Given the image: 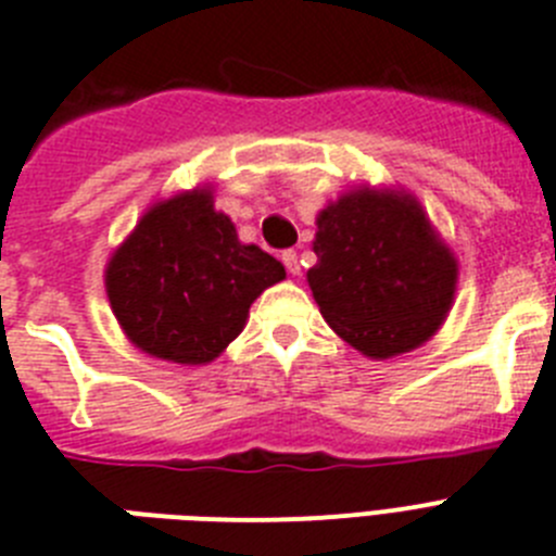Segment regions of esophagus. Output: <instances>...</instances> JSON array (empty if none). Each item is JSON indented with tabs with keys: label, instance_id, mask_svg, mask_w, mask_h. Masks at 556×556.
Wrapping results in <instances>:
<instances>
[{
	"label": "esophagus",
	"instance_id": "obj_1",
	"mask_svg": "<svg viewBox=\"0 0 556 556\" xmlns=\"http://www.w3.org/2000/svg\"><path fill=\"white\" fill-rule=\"evenodd\" d=\"M281 262H283V267H287L292 275L301 273V262H298V253H294V250H283Z\"/></svg>",
	"mask_w": 556,
	"mask_h": 556
}]
</instances>
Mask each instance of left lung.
Listing matches in <instances>:
<instances>
[{"mask_svg": "<svg viewBox=\"0 0 556 556\" xmlns=\"http://www.w3.org/2000/svg\"><path fill=\"white\" fill-rule=\"evenodd\" d=\"M314 253V301L328 326L365 356L417 348L454 301V255L409 194H345L320 211Z\"/></svg>", "mask_w": 556, "mask_h": 556, "instance_id": "8db88e82", "label": "left lung"}]
</instances>
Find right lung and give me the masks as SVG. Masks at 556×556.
<instances>
[{"instance_id":"right-lung-1","label":"right lung","mask_w":556,"mask_h":556,"mask_svg":"<svg viewBox=\"0 0 556 556\" xmlns=\"http://www.w3.org/2000/svg\"><path fill=\"white\" fill-rule=\"evenodd\" d=\"M283 275L281 262L236 239L208 191H189L147 211L113 253L105 287L132 345L205 365L242 333L250 303Z\"/></svg>"}]
</instances>
